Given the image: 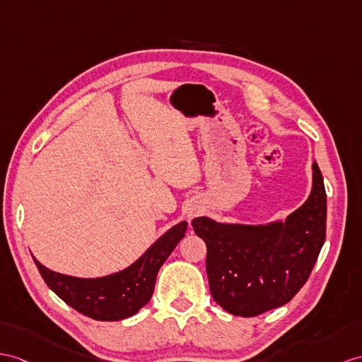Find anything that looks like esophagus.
Segmentation results:
<instances>
[{
  "label": "esophagus",
  "mask_w": 362,
  "mask_h": 362,
  "mask_svg": "<svg viewBox=\"0 0 362 362\" xmlns=\"http://www.w3.org/2000/svg\"><path fill=\"white\" fill-rule=\"evenodd\" d=\"M192 216H195V211H189V218H192Z\"/></svg>",
  "instance_id": "obj_1"
}]
</instances>
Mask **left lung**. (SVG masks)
Returning a JSON list of instances; mask_svg holds the SVG:
<instances>
[{
	"label": "left lung",
	"instance_id": "left-lung-1",
	"mask_svg": "<svg viewBox=\"0 0 362 362\" xmlns=\"http://www.w3.org/2000/svg\"><path fill=\"white\" fill-rule=\"evenodd\" d=\"M313 187L284 223L221 224L207 216L192 221L207 245L210 293L236 316L261 315L287 304L308 279L325 241L327 197L316 163Z\"/></svg>",
	"mask_w": 362,
	"mask_h": 362
}]
</instances>
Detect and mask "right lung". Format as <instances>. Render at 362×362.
Returning <instances> with one entry per match:
<instances>
[{
    "label": "right lung",
    "instance_id": "right-lung-1",
    "mask_svg": "<svg viewBox=\"0 0 362 362\" xmlns=\"http://www.w3.org/2000/svg\"><path fill=\"white\" fill-rule=\"evenodd\" d=\"M187 223L165 232L130 267L109 276L84 279L44 267L33 258L46 284L76 312L96 321H119L135 315L151 301L158 270L182 240Z\"/></svg>",
    "mask_w": 362,
    "mask_h": 362
}]
</instances>
